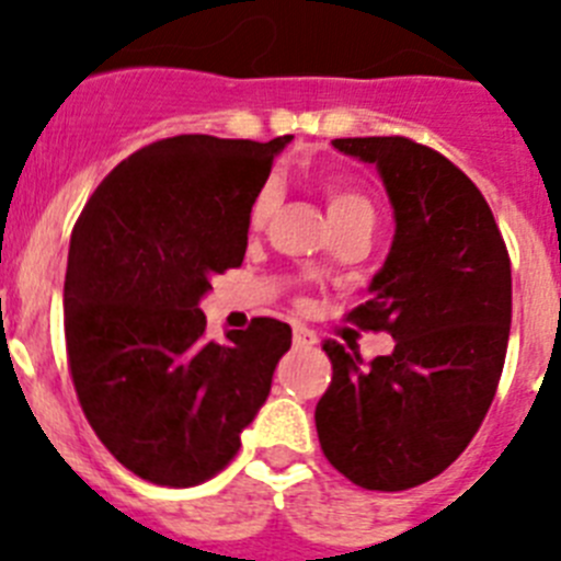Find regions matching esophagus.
I'll return each instance as SVG.
<instances>
[{
    "label": "esophagus",
    "instance_id": "obj_1",
    "mask_svg": "<svg viewBox=\"0 0 561 561\" xmlns=\"http://www.w3.org/2000/svg\"><path fill=\"white\" fill-rule=\"evenodd\" d=\"M291 340H295L297 348H311L317 342V334L314 331L304 329V325H295V334H291Z\"/></svg>",
    "mask_w": 561,
    "mask_h": 561
}]
</instances>
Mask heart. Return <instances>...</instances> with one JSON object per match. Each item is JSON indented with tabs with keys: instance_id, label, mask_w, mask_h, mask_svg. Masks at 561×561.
<instances>
[{
	"instance_id": "1",
	"label": "heart",
	"mask_w": 561,
	"mask_h": 561,
	"mask_svg": "<svg viewBox=\"0 0 561 561\" xmlns=\"http://www.w3.org/2000/svg\"><path fill=\"white\" fill-rule=\"evenodd\" d=\"M325 207H329V219H345V216H370V202L362 196L359 191L345 185H329L325 187ZM275 210V191L272 187H264L257 193L255 202L250 207V225L261 227Z\"/></svg>"
}]
</instances>
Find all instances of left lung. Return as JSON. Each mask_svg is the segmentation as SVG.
Segmentation results:
<instances>
[{"label": "left lung", "mask_w": 561, "mask_h": 561, "mask_svg": "<svg viewBox=\"0 0 561 561\" xmlns=\"http://www.w3.org/2000/svg\"><path fill=\"white\" fill-rule=\"evenodd\" d=\"M393 207V244L370 280L359 329L396 348L362 362L325 340L331 376L317 438L348 480L374 492L427 483L469 447L503 374L512 329V261L483 193L447 157L408 137H342Z\"/></svg>", "instance_id": "1"}]
</instances>
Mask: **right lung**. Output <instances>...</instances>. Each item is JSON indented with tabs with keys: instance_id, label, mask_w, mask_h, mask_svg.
I'll use <instances>...</instances> for the list:
<instances>
[{
	"instance_id": "right-lung-1",
	"label": "right lung",
	"mask_w": 561,
	"mask_h": 561,
	"mask_svg": "<svg viewBox=\"0 0 561 561\" xmlns=\"http://www.w3.org/2000/svg\"><path fill=\"white\" fill-rule=\"evenodd\" d=\"M291 134H180L108 173L69 238L67 356L83 415L128 472L185 489L225 469L264 408L291 329L205 336L199 300L241 266L250 207Z\"/></svg>"
}]
</instances>
